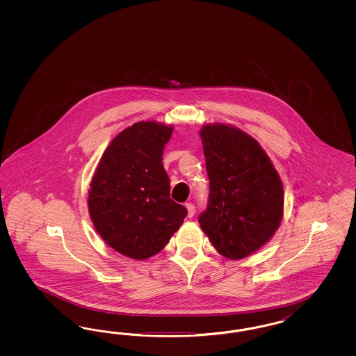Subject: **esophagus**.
Wrapping results in <instances>:
<instances>
[{
  "label": "esophagus",
  "mask_w": 356,
  "mask_h": 356,
  "mask_svg": "<svg viewBox=\"0 0 356 356\" xmlns=\"http://www.w3.org/2000/svg\"><path fill=\"white\" fill-rule=\"evenodd\" d=\"M185 207L188 210V216L192 218L194 216V213H195V207H194L193 204H185Z\"/></svg>",
  "instance_id": "1"
}]
</instances>
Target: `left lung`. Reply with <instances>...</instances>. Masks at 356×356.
Instances as JSON below:
<instances>
[{
    "instance_id": "1",
    "label": "left lung",
    "mask_w": 356,
    "mask_h": 356,
    "mask_svg": "<svg viewBox=\"0 0 356 356\" xmlns=\"http://www.w3.org/2000/svg\"><path fill=\"white\" fill-rule=\"evenodd\" d=\"M210 181L200 226L219 254L241 259L264 247L283 216V184L257 140L234 125L200 130Z\"/></svg>"
}]
</instances>
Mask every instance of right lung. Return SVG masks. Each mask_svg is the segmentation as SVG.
<instances>
[{"label":"right lung","instance_id":"add662e5","mask_svg":"<svg viewBox=\"0 0 356 356\" xmlns=\"http://www.w3.org/2000/svg\"><path fill=\"white\" fill-rule=\"evenodd\" d=\"M172 125L140 121L109 143L88 189V213L111 248L134 259L159 253L183 225L186 209L170 198L162 164Z\"/></svg>","mask_w":356,"mask_h":356}]
</instances>
